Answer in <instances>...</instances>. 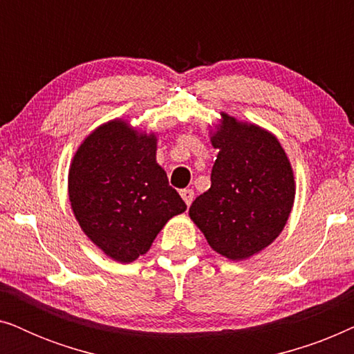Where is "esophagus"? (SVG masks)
Instances as JSON below:
<instances>
[{"label":"esophagus","instance_id":"obj_1","mask_svg":"<svg viewBox=\"0 0 354 354\" xmlns=\"http://www.w3.org/2000/svg\"><path fill=\"white\" fill-rule=\"evenodd\" d=\"M180 196L183 198V201H185V205L190 206L193 198H195V192H193L192 188H185V190H180Z\"/></svg>","mask_w":354,"mask_h":354}]
</instances>
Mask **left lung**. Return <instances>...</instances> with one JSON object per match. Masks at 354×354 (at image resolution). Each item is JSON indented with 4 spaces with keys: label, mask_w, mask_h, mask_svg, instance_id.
Here are the masks:
<instances>
[{
    "label": "left lung",
    "mask_w": 354,
    "mask_h": 354,
    "mask_svg": "<svg viewBox=\"0 0 354 354\" xmlns=\"http://www.w3.org/2000/svg\"><path fill=\"white\" fill-rule=\"evenodd\" d=\"M219 149L211 188L192 203L190 219L216 253L243 261L282 234L295 203L293 167L279 138L221 113L211 129Z\"/></svg>",
    "instance_id": "1"
}]
</instances>
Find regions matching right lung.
Instances as JSON below:
<instances>
[{
  "mask_svg": "<svg viewBox=\"0 0 354 354\" xmlns=\"http://www.w3.org/2000/svg\"><path fill=\"white\" fill-rule=\"evenodd\" d=\"M158 133L113 119L86 135L67 190L84 234L118 263L147 254L169 219L187 209L156 161Z\"/></svg>",
  "mask_w": 354,
  "mask_h": 354,
  "instance_id": "obj_1",
  "label": "right lung"
}]
</instances>
